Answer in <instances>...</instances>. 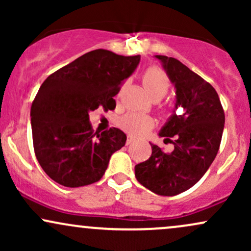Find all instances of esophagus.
I'll use <instances>...</instances> for the list:
<instances>
[{
  "instance_id": "1",
  "label": "esophagus",
  "mask_w": 251,
  "mask_h": 251,
  "mask_svg": "<svg viewBox=\"0 0 251 251\" xmlns=\"http://www.w3.org/2000/svg\"><path fill=\"white\" fill-rule=\"evenodd\" d=\"M134 142V138L132 135H127V139H126V145H129L131 143Z\"/></svg>"
}]
</instances>
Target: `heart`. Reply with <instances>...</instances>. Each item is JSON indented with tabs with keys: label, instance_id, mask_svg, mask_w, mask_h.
<instances>
[{
	"label": "heart",
	"instance_id": "b5f03b06",
	"mask_svg": "<svg viewBox=\"0 0 251 251\" xmlns=\"http://www.w3.org/2000/svg\"><path fill=\"white\" fill-rule=\"evenodd\" d=\"M143 83L152 99L160 100L168 94L170 80L166 73L158 67H150L144 72ZM118 124L123 129L134 135H142L154 126L151 117L139 113H127L119 118Z\"/></svg>",
	"mask_w": 251,
	"mask_h": 251
}]
</instances>
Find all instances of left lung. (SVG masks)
Here are the masks:
<instances>
[{"label": "left lung", "instance_id": "obj_1", "mask_svg": "<svg viewBox=\"0 0 251 251\" xmlns=\"http://www.w3.org/2000/svg\"><path fill=\"white\" fill-rule=\"evenodd\" d=\"M176 87L175 113L160 129V137L172 143L170 153L151 144L152 154L134 168L137 180L160 196H176L194 186L208 171L220 149L223 134V107L208 81L179 60L155 55Z\"/></svg>", "mask_w": 251, "mask_h": 251}]
</instances>
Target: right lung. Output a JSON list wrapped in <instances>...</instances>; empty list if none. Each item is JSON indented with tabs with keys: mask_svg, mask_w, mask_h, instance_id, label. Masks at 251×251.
Here are the masks:
<instances>
[{
	"mask_svg": "<svg viewBox=\"0 0 251 251\" xmlns=\"http://www.w3.org/2000/svg\"><path fill=\"white\" fill-rule=\"evenodd\" d=\"M139 60L96 50L43 81L31 103V133L37 162L54 181L79 188L101 179L126 134L116 127L94 132L88 113L116 108L113 98Z\"/></svg>",
	"mask_w": 251,
	"mask_h": 251,
	"instance_id": "obj_1",
	"label": "right lung"
}]
</instances>
